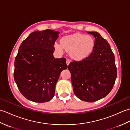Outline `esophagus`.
Returning <instances> with one entry per match:
<instances>
[{"label": "esophagus", "mask_w": 130, "mask_h": 130, "mask_svg": "<svg viewBox=\"0 0 130 130\" xmlns=\"http://www.w3.org/2000/svg\"><path fill=\"white\" fill-rule=\"evenodd\" d=\"M70 62V60L67 59V65H69V64Z\"/></svg>", "instance_id": "esophagus-1"}]
</instances>
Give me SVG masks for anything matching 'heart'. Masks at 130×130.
<instances>
[{
	"instance_id": "obj_1",
	"label": "heart",
	"mask_w": 130,
	"mask_h": 130,
	"mask_svg": "<svg viewBox=\"0 0 130 130\" xmlns=\"http://www.w3.org/2000/svg\"><path fill=\"white\" fill-rule=\"evenodd\" d=\"M94 46V40L90 36L75 34L67 36L61 39V44L56 42L55 48L62 52L63 48L69 52L74 59L81 60L87 57L92 52Z\"/></svg>"
}]
</instances>
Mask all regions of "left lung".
Returning <instances> with one entry per match:
<instances>
[{
  "instance_id": "left-lung-1",
  "label": "left lung",
  "mask_w": 130,
  "mask_h": 130,
  "mask_svg": "<svg viewBox=\"0 0 130 130\" xmlns=\"http://www.w3.org/2000/svg\"><path fill=\"white\" fill-rule=\"evenodd\" d=\"M95 38L92 53L68 65L74 93L82 101L93 102L105 97L117 78L114 54L107 40L98 32H88Z\"/></svg>"
}]
</instances>
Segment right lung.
<instances>
[{
    "label": "right lung",
    "instance_id": "right-lung-1",
    "mask_svg": "<svg viewBox=\"0 0 130 130\" xmlns=\"http://www.w3.org/2000/svg\"><path fill=\"white\" fill-rule=\"evenodd\" d=\"M59 34L51 29L35 31L19 46L14 78L22 94L28 100L37 103L50 101L61 72L68 68L65 58L53 56Z\"/></svg>",
    "mask_w": 130,
    "mask_h": 130
}]
</instances>
